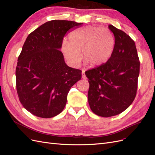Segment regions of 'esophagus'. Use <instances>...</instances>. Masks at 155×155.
<instances>
[{
	"label": "esophagus",
	"instance_id": "1",
	"mask_svg": "<svg viewBox=\"0 0 155 155\" xmlns=\"http://www.w3.org/2000/svg\"><path fill=\"white\" fill-rule=\"evenodd\" d=\"M82 78L83 79H87V77H86V76H85V73L84 72H82Z\"/></svg>",
	"mask_w": 155,
	"mask_h": 155
}]
</instances>
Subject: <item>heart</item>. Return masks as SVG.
Masks as SVG:
<instances>
[{
	"label": "heart",
	"mask_w": 155,
	"mask_h": 155,
	"mask_svg": "<svg viewBox=\"0 0 155 155\" xmlns=\"http://www.w3.org/2000/svg\"><path fill=\"white\" fill-rule=\"evenodd\" d=\"M114 43L113 34L108 28L88 26L70 33L69 43L64 42L61 51L73 67L79 66L81 51L84 59L92 67H97L110 58Z\"/></svg>",
	"instance_id": "obj_1"
}]
</instances>
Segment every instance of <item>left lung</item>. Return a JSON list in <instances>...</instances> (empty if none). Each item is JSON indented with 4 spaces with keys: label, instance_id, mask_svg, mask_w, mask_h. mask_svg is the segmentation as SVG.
Masks as SVG:
<instances>
[{
    "label": "left lung",
    "instance_id": "obj_1",
    "mask_svg": "<svg viewBox=\"0 0 155 155\" xmlns=\"http://www.w3.org/2000/svg\"><path fill=\"white\" fill-rule=\"evenodd\" d=\"M115 44L107 61L85 72L89 82L88 101L94 113L118 115L132 104L137 95L140 61L134 41L111 25Z\"/></svg>",
    "mask_w": 155,
    "mask_h": 155
}]
</instances>
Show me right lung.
Listing matches in <instances>:
<instances>
[{
	"label": "right lung",
	"instance_id": "right-lung-1",
	"mask_svg": "<svg viewBox=\"0 0 155 155\" xmlns=\"http://www.w3.org/2000/svg\"><path fill=\"white\" fill-rule=\"evenodd\" d=\"M83 23L45 22L28 35L18 58L15 75L18 98L33 115L52 118L66 105L67 95L81 78V70L67 66L61 51L68 32Z\"/></svg>",
	"mask_w": 155,
	"mask_h": 155
}]
</instances>
